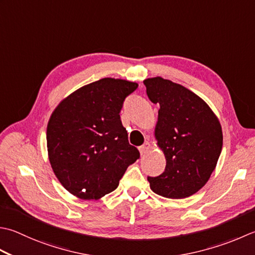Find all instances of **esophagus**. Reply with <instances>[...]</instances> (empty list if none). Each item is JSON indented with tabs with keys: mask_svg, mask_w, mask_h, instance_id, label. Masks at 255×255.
<instances>
[{
	"mask_svg": "<svg viewBox=\"0 0 255 255\" xmlns=\"http://www.w3.org/2000/svg\"><path fill=\"white\" fill-rule=\"evenodd\" d=\"M149 147H150V144H149V142H144L142 146L139 147V151H140L141 154H146L149 150Z\"/></svg>",
	"mask_w": 255,
	"mask_h": 255,
	"instance_id": "34e87169",
	"label": "esophagus"
}]
</instances>
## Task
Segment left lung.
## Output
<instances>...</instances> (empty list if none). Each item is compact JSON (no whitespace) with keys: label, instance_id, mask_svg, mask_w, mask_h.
<instances>
[{"label":"left lung","instance_id":"8db88e82","mask_svg":"<svg viewBox=\"0 0 255 255\" xmlns=\"http://www.w3.org/2000/svg\"><path fill=\"white\" fill-rule=\"evenodd\" d=\"M147 96L158 104L156 138L166 156L164 171L148 177L151 190L183 199L207 183L222 150L221 125L210 107L181 85L161 77L143 81Z\"/></svg>","mask_w":255,"mask_h":255}]
</instances>
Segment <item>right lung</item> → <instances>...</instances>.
<instances>
[{
    "instance_id": "1",
    "label": "right lung",
    "mask_w": 255,
    "mask_h": 255,
    "mask_svg": "<svg viewBox=\"0 0 255 255\" xmlns=\"http://www.w3.org/2000/svg\"><path fill=\"white\" fill-rule=\"evenodd\" d=\"M136 83L103 78L77 89L52 114L46 140L54 173L67 191L84 200L114 191L140 157L121 121L125 99Z\"/></svg>"
}]
</instances>
